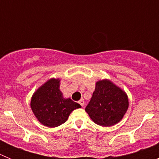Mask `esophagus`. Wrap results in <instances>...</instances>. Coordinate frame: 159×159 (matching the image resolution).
<instances>
[{
    "label": "esophagus",
    "mask_w": 159,
    "mask_h": 159,
    "mask_svg": "<svg viewBox=\"0 0 159 159\" xmlns=\"http://www.w3.org/2000/svg\"><path fill=\"white\" fill-rule=\"evenodd\" d=\"M79 103H80V104L82 107H84V99H80V100L79 101Z\"/></svg>",
    "instance_id": "1"
}]
</instances>
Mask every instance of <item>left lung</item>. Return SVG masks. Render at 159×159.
I'll return each instance as SVG.
<instances>
[{
  "mask_svg": "<svg viewBox=\"0 0 159 159\" xmlns=\"http://www.w3.org/2000/svg\"><path fill=\"white\" fill-rule=\"evenodd\" d=\"M128 105L126 93L111 81L104 80L96 83L85 111L96 124L111 127L123 119Z\"/></svg>",
  "mask_w": 159,
  "mask_h": 159,
  "instance_id": "left-lung-1",
  "label": "left lung"
}]
</instances>
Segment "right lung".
Masks as SVG:
<instances>
[{
	"instance_id": "1",
	"label": "right lung",
	"mask_w": 159,
	"mask_h": 159,
	"mask_svg": "<svg viewBox=\"0 0 159 159\" xmlns=\"http://www.w3.org/2000/svg\"><path fill=\"white\" fill-rule=\"evenodd\" d=\"M81 106L71 99H64L60 91V80L52 79L32 95L31 108L42 124L58 127L67 121L72 111Z\"/></svg>"
}]
</instances>
